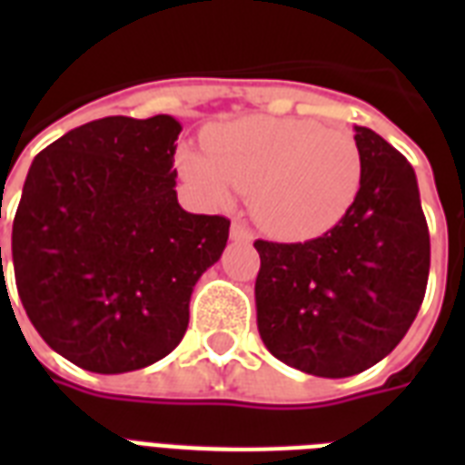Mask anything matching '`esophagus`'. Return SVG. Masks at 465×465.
I'll return each mask as SVG.
<instances>
[{"instance_id": "esophagus-1", "label": "esophagus", "mask_w": 465, "mask_h": 465, "mask_svg": "<svg viewBox=\"0 0 465 465\" xmlns=\"http://www.w3.org/2000/svg\"><path fill=\"white\" fill-rule=\"evenodd\" d=\"M232 241H236V243H251V241H253V232L248 229L246 222H241V219H236V222H233Z\"/></svg>"}]
</instances>
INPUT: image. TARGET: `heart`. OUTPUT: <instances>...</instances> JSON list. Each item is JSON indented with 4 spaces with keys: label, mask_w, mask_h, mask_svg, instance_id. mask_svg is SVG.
<instances>
[{
    "label": "heart",
    "mask_w": 465,
    "mask_h": 465,
    "mask_svg": "<svg viewBox=\"0 0 465 465\" xmlns=\"http://www.w3.org/2000/svg\"><path fill=\"white\" fill-rule=\"evenodd\" d=\"M207 154L183 147V181L210 203L251 193L255 219L282 239L328 232L352 207L361 183V154L345 130L316 120L255 115L204 137Z\"/></svg>",
    "instance_id": "heart-1"
}]
</instances>
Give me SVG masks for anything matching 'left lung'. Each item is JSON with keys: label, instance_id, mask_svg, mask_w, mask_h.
I'll return each mask as SVG.
<instances>
[{"label": "left lung", "instance_id": "obj_1", "mask_svg": "<svg viewBox=\"0 0 465 465\" xmlns=\"http://www.w3.org/2000/svg\"><path fill=\"white\" fill-rule=\"evenodd\" d=\"M361 183L338 224L304 243L258 239V331L290 367L345 379L374 367L418 316L430 229L415 171L369 127L354 125Z\"/></svg>", "mask_w": 465, "mask_h": 465}]
</instances>
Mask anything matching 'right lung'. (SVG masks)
Returning <instances> with one entry per match:
<instances>
[{
  "label": "right lung",
  "instance_id": "add662e5",
  "mask_svg": "<svg viewBox=\"0 0 465 465\" xmlns=\"http://www.w3.org/2000/svg\"><path fill=\"white\" fill-rule=\"evenodd\" d=\"M181 130L171 115H111L28 168L11 229L18 297L40 338L86 371L163 360L188 331L193 287L222 258L232 222L178 204Z\"/></svg>",
  "mask_w": 465,
  "mask_h": 465
}]
</instances>
